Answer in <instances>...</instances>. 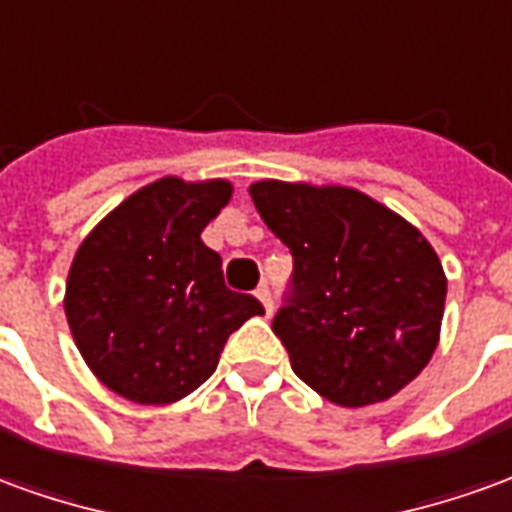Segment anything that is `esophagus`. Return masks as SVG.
Instances as JSON below:
<instances>
[{
  "instance_id": "1",
  "label": "esophagus",
  "mask_w": 512,
  "mask_h": 512,
  "mask_svg": "<svg viewBox=\"0 0 512 512\" xmlns=\"http://www.w3.org/2000/svg\"><path fill=\"white\" fill-rule=\"evenodd\" d=\"M255 296L260 299V305H263V310L266 313H271V307H274V302H271V291H268V285H260L255 291Z\"/></svg>"
}]
</instances>
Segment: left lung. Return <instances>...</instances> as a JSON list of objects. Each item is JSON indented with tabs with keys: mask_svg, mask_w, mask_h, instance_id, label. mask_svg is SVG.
I'll return each mask as SVG.
<instances>
[{
	"mask_svg": "<svg viewBox=\"0 0 512 512\" xmlns=\"http://www.w3.org/2000/svg\"><path fill=\"white\" fill-rule=\"evenodd\" d=\"M249 194L293 255L291 296L271 327L296 377L341 407L385 402L416 380L446 302L430 241L355 188L260 180Z\"/></svg>",
	"mask_w": 512,
	"mask_h": 512,
	"instance_id": "8db88e82",
	"label": "left lung"
}]
</instances>
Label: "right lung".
Returning a JSON list of instances; mask_svg holds the SVG:
<instances>
[{"label": "right lung", "instance_id": "obj_1", "mask_svg": "<svg viewBox=\"0 0 512 512\" xmlns=\"http://www.w3.org/2000/svg\"><path fill=\"white\" fill-rule=\"evenodd\" d=\"M232 199L227 180L160 177L110 210L71 260L66 318L96 380L138 405H171L219 366L249 293L224 285L202 230Z\"/></svg>", "mask_w": 512, "mask_h": 512}]
</instances>
